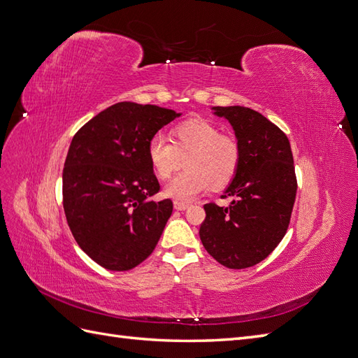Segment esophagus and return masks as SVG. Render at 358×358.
<instances>
[{"mask_svg": "<svg viewBox=\"0 0 358 358\" xmlns=\"http://www.w3.org/2000/svg\"><path fill=\"white\" fill-rule=\"evenodd\" d=\"M189 206H190V204L186 203V201H178V199H177V201H173V207H176L177 210H186Z\"/></svg>", "mask_w": 358, "mask_h": 358, "instance_id": "obj_1", "label": "esophagus"}]
</instances>
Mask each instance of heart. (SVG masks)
Here are the masks:
<instances>
[{
  "instance_id": "1",
  "label": "heart",
  "mask_w": 358,
  "mask_h": 358,
  "mask_svg": "<svg viewBox=\"0 0 358 358\" xmlns=\"http://www.w3.org/2000/svg\"><path fill=\"white\" fill-rule=\"evenodd\" d=\"M171 141L172 144L157 134L146 148L148 160L160 180L173 176L185 160L186 171L164 187L168 196L185 201L209 187H227L236 177L241 148L234 137L222 134L217 124L203 119L181 122L171 129Z\"/></svg>"
}]
</instances>
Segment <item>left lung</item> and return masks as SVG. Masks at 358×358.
Segmentation results:
<instances>
[{"label":"left lung","instance_id":"1","mask_svg":"<svg viewBox=\"0 0 358 358\" xmlns=\"http://www.w3.org/2000/svg\"><path fill=\"white\" fill-rule=\"evenodd\" d=\"M235 129L241 148L236 177L222 198L227 207L204 204L201 243L227 268H248L264 261L285 236L297 192L288 137L261 113L244 106H215Z\"/></svg>","mask_w":358,"mask_h":358}]
</instances>
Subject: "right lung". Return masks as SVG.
I'll list each match as a JSON object with an SVG mask.
<instances>
[{
	"label": "right lung",
	"mask_w": 358,
	"mask_h": 358,
	"mask_svg": "<svg viewBox=\"0 0 358 358\" xmlns=\"http://www.w3.org/2000/svg\"><path fill=\"white\" fill-rule=\"evenodd\" d=\"M180 113L120 102L76 134L62 172V204L79 247L101 267L127 271L154 252L168 222L171 198L155 201L160 182L148 141Z\"/></svg>",
	"instance_id": "add662e5"
}]
</instances>
